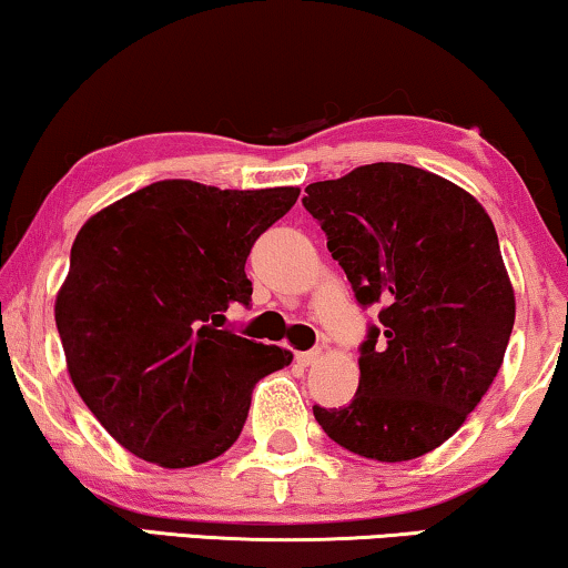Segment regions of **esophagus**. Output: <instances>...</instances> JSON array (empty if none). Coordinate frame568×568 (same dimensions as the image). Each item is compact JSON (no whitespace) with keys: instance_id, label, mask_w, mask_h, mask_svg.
I'll list each match as a JSON object with an SVG mask.
<instances>
[{"instance_id":"34e87169","label":"esophagus","mask_w":568,"mask_h":568,"mask_svg":"<svg viewBox=\"0 0 568 568\" xmlns=\"http://www.w3.org/2000/svg\"><path fill=\"white\" fill-rule=\"evenodd\" d=\"M322 357H324V353L316 347V349H308V353H298V355H295V361H298L303 367H306V365L318 363V361H322Z\"/></svg>"}]
</instances>
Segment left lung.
<instances>
[{
    "instance_id": "obj_1",
    "label": "left lung",
    "mask_w": 568,
    "mask_h": 568,
    "mask_svg": "<svg viewBox=\"0 0 568 568\" xmlns=\"http://www.w3.org/2000/svg\"><path fill=\"white\" fill-rule=\"evenodd\" d=\"M306 193L357 303L381 306L355 398L314 417L363 458H419L455 435L505 361L515 291L497 231L474 195L409 164H365Z\"/></svg>"
}]
</instances>
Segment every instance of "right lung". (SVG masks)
Wrapping results in <instances>:
<instances>
[{
	"label": "right lung",
	"mask_w": 568,
	"mask_h": 568,
	"mask_svg": "<svg viewBox=\"0 0 568 568\" xmlns=\"http://www.w3.org/2000/svg\"><path fill=\"white\" fill-rule=\"evenodd\" d=\"M298 195L162 180L79 229L55 326L71 383L125 450L162 468L219 458L242 435L254 383L291 365L287 349L223 324L231 303L252 301L254 242Z\"/></svg>",
	"instance_id": "obj_1"
}]
</instances>
